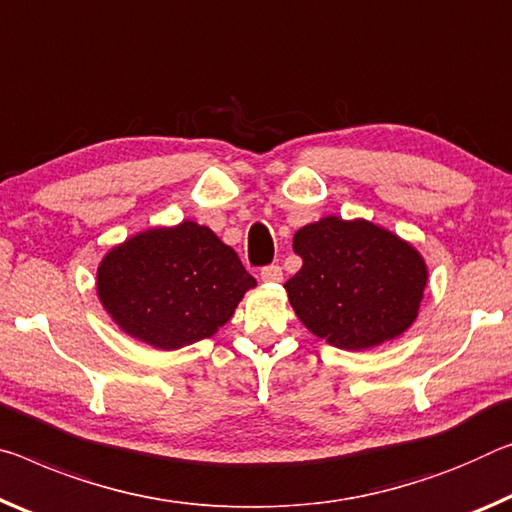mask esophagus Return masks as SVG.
<instances>
[{
	"mask_svg": "<svg viewBox=\"0 0 512 512\" xmlns=\"http://www.w3.org/2000/svg\"><path fill=\"white\" fill-rule=\"evenodd\" d=\"M259 278H262V282H269V285H275V282L282 280V269L280 266H266V269H262V273H259Z\"/></svg>",
	"mask_w": 512,
	"mask_h": 512,
	"instance_id": "1",
	"label": "esophagus"
}]
</instances>
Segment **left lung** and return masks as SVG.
Wrapping results in <instances>:
<instances>
[{"instance_id":"1","label":"left lung","mask_w":512,"mask_h":512,"mask_svg":"<svg viewBox=\"0 0 512 512\" xmlns=\"http://www.w3.org/2000/svg\"><path fill=\"white\" fill-rule=\"evenodd\" d=\"M300 271L285 282L303 326L330 346L367 351L417 321L428 282L419 250L364 218L323 216L294 234Z\"/></svg>"}]
</instances>
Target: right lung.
<instances>
[{
	"mask_svg": "<svg viewBox=\"0 0 512 512\" xmlns=\"http://www.w3.org/2000/svg\"><path fill=\"white\" fill-rule=\"evenodd\" d=\"M95 287L125 335L177 351L216 335L257 282L207 225L182 221L113 246L97 266Z\"/></svg>",
	"mask_w": 512,
	"mask_h": 512,
	"instance_id": "right-lung-1",
	"label": "right lung"
}]
</instances>
